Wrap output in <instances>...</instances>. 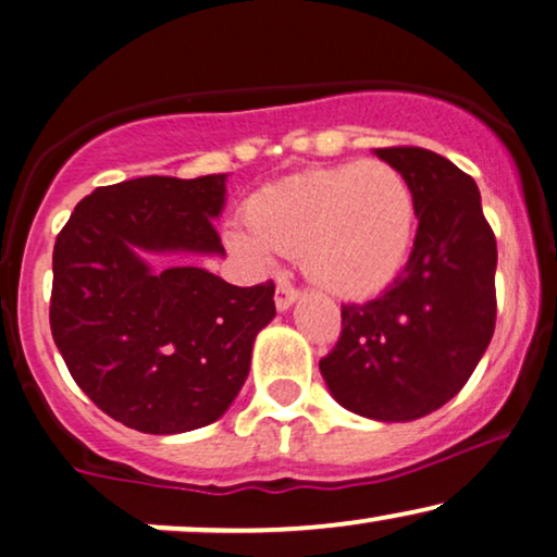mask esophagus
Returning a JSON list of instances; mask_svg holds the SVG:
<instances>
[{"mask_svg": "<svg viewBox=\"0 0 557 557\" xmlns=\"http://www.w3.org/2000/svg\"><path fill=\"white\" fill-rule=\"evenodd\" d=\"M299 299V288H294L292 284H278L276 288V309L278 312H286L294 301Z\"/></svg>", "mask_w": 557, "mask_h": 557, "instance_id": "34e87169", "label": "esophagus"}]
</instances>
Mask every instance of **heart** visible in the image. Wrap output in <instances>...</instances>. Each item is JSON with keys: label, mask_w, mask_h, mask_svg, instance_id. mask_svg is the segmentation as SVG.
<instances>
[{"label": "heart", "mask_w": 557, "mask_h": 557, "mask_svg": "<svg viewBox=\"0 0 557 557\" xmlns=\"http://www.w3.org/2000/svg\"><path fill=\"white\" fill-rule=\"evenodd\" d=\"M245 225L230 227L227 245L245 261L269 269L271 250L299 256L317 286L360 299L394 281L414 243V191L394 163L312 169L252 194Z\"/></svg>", "instance_id": "obj_1"}]
</instances>
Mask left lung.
Listing matches in <instances>:
<instances>
[{
  "label": "left lung",
  "instance_id": "8db88e82",
  "mask_svg": "<svg viewBox=\"0 0 557 557\" xmlns=\"http://www.w3.org/2000/svg\"><path fill=\"white\" fill-rule=\"evenodd\" d=\"M414 191V248L375 299L343 305L341 341L320 360L341 407L411 422L450 401L486 352L496 324V237L479 186L424 148H375Z\"/></svg>",
  "mask_w": 557,
  "mask_h": 557
}]
</instances>
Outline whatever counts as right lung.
Here are the masks:
<instances>
[{
    "label": "right lung",
    "mask_w": 557,
    "mask_h": 557,
    "mask_svg": "<svg viewBox=\"0 0 557 557\" xmlns=\"http://www.w3.org/2000/svg\"><path fill=\"white\" fill-rule=\"evenodd\" d=\"M225 182L102 186L55 237L50 332L78 388L125 428L176 435L220 420L276 317L273 281L243 288L194 263L153 271L143 258L225 256L214 230Z\"/></svg>",
    "instance_id": "add662e5"
}]
</instances>
